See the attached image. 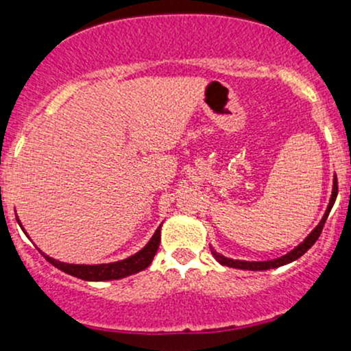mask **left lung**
<instances>
[{"label": "left lung", "mask_w": 351, "mask_h": 351, "mask_svg": "<svg viewBox=\"0 0 351 351\" xmlns=\"http://www.w3.org/2000/svg\"><path fill=\"white\" fill-rule=\"evenodd\" d=\"M337 195H338V183H337V176L335 180H333V191H332V198H330V203H328V208L327 211H325L324 217H322V221L318 223V226L313 229L310 234L305 237L304 243L297 245L295 249H292L291 252H287L285 256L282 257H277V259H272V261H259V263H249V261H234V259H229V257H224L221 256L219 252H216L215 249L211 247V254L215 256V259L217 261L219 264L223 265H228V267H234V269H244V271H267V269H276V267H280V265H285L289 263H293L295 259H299L300 256H304L305 252L308 251L310 247H312L313 244L317 243V239L320 237L322 234V229L325 226V221H327V217L330 215V209H332L333 203H335L337 199Z\"/></svg>", "instance_id": "8db88e82"}]
</instances>
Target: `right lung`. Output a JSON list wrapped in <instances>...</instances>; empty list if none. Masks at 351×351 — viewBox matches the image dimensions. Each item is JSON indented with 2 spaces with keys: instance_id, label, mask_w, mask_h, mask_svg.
I'll return each mask as SVG.
<instances>
[{
  "instance_id": "right-lung-1",
  "label": "right lung",
  "mask_w": 351,
  "mask_h": 351,
  "mask_svg": "<svg viewBox=\"0 0 351 351\" xmlns=\"http://www.w3.org/2000/svg\"><path fill=\"white\" fill-rule=\"evenodd\" d=\"M160 228L155 231V234L148 244L145 245L142 251H138L135 256L127 257V259L119 261V263H112V264H97V265H84V264H66V263H59V261L52 259V257L46 256L47 261L52 265L60 269L62 272L71 274V276L79 277V279L84 280H114V279H122V277L132 276V274H136L143 269H147L148 265L152 264L153 257H155L156 251H158L160 245Z\"/></svg>"
}]
</instances>
